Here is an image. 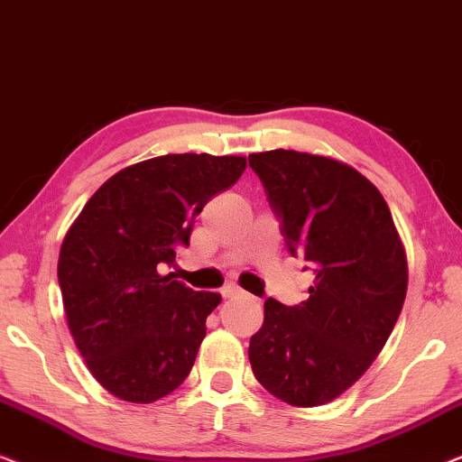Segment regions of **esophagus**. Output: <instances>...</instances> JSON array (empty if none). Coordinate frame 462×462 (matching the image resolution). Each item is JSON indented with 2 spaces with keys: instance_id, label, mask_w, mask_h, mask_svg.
Wrapping results in <instances>:
<instances>
[{
  "instance_id": "34e87169",
  "label": "esophagus",
  "mask_w": 462,
  "mask_h": 462,
  "mask_svg": "<svg viewBox=\"0 0 462 462\" xmlns=\"http://www.w3.org/2000/svg\"><path fill=\"white\" fill-rule=\"evenodd\" d=\"M220 294L225 296V299H231V296H239V294H244V290L239 288V286H236V283H226V286L220 290Z\"/></svg>"
}]
</instances>
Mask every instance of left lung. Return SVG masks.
Returning a JSON list of instances; mask_svg holds the SVG:
<instances>
[{
	"instance_id": "1",
	"label": "left lung",
	"mask_w": 462,
	"mask_h": 462,
	"mask_svg": "<svg viewBox=\"0 0 462 462\" xmlns=\"http://www.w3.org/2000/svg\"><path fill=\"white\" fill-rule=\"evenodd\" d=\"M292 256L315 275L309 299L264 300L248 357L277 400L311 408L351 387L400 318L408 267L387 201L357 170L330 157L264 151L248 157Z\"/></svg>"
}]
</instances>
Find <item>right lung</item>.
Masks as SVG:
<instances>
[{
  "label": "right lung",
  "instance_id": "1",
  "mask_svg": "<svg viewBox=\"0 0 462 462\" xmlns=\"http://www.w3.org/2000/svg\"><path fill=\"white\" fill-rule=\"evenodd\" d=\"M244 170L245 157L208 153L134 163L92 195L65 236L59 286L69 328L94 378L119 400L151 403L191 372L220 296L162 269Z\"/></svg>",
  "mask_w": 462,
  "mask_h": 462
}]
</instances>
